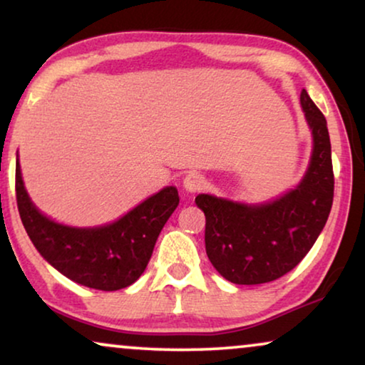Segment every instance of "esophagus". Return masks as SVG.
<instances>
[{
    "label": "esophagus",
    "mask_w": 365,
    "mask_h": 365,
    "mask_svg": "<svg viewBox=\"0 0 365 365\" xmlns=\"http://www.w3.org/2000/svg\"><path fill=\"white\" fill-rule=\"evenodd\" d=\"M182 184H184V189H186V191L197 192V191H201V189L206 187L207 182H206V178H204L202 174L189 173L187 176L184 178Z\"/></svg>",
    "instance_id": "1"
}]
</instances>
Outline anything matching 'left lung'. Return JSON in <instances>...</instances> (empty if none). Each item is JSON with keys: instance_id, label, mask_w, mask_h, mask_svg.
I'll use <instances>...</instances> for the list:
<instances>
[{"instance_id": "8db88e82", "label": "left lung", "mask_w": 365, "mask_h": 365, "mask_svg": "<svg viewBox=\"0 0 365 365\" xmlns=\"http://www.w3.org/2000/svg\"><path fill=\"white\" fill-rule=\"evenodd\" d=\"M301 106L312 131V156L296 189L264 204H242L199 194L206 216V252L224 279L264 284L292 271L311 251L326 226L334 199V171L327 121L301 93Z\"/></svg>"}]
</instances>
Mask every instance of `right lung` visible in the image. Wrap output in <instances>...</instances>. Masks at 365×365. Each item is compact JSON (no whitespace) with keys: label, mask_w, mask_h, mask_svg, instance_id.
<instances>
[{"label":"right lung","mask_w":365,"mask_h":365,"mask_svg":"<svg viewBox=\"0 0 365 365\" xmlns=\"http://www.w3.org/2000/svg\"><path fill=\"white\" fill-rule=\"evenodd\" d=\"M16 202L29 239L54 269L81 286L119 291L144 272L179 196L176 187L168 186L111 224L64 226L39 212L31 202L16 161Z\"/></svg>","instance_id":"obj_1"}]
</instances>
